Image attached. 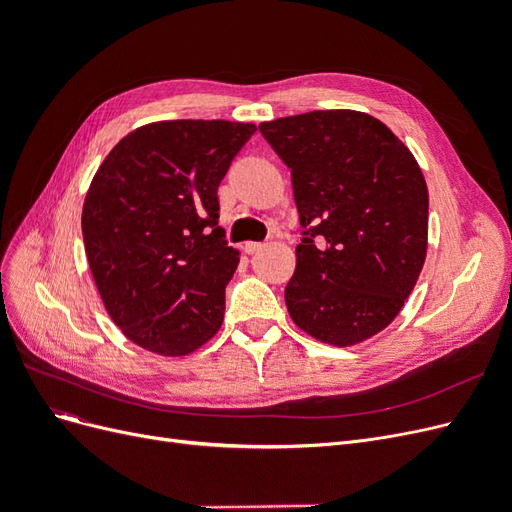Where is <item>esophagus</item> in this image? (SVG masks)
Segmentation results:
<instances>
[{
  "mask_svg": "<svg viewBox=\"0 0 512 512\" xmlns=\"http://www.w3.org/2000/svg\"><path fill=\"white\" fill-rule=\"evenodd\" d=\"M262 247H265V243H258V241H247L245 245H243V252L245 254H256V252H260L262 250Z\"/></svg>",
  "mask_w": 512,
  "mask_h": 512,
  "instance_id": "34e87169",
  "label": "esophagus"
}]
</instances>
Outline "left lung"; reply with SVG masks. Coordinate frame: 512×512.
Returning <instances> with one entry per match:
<instances>
[{
	"label": "left lung",
	"mask_w": 512,
	"mask_h": 512,
	"mask_svg": "<svg viewBox=\"0 0 512 512\" xmlns=\"http://www.w3.org/2000/svg\"><path fill=\"white\" fill-rule=\"evenodd\" d=\"M290 168L303 226L284 290L299 329L354 346L389 327L421 275L429 194L410 149L359 111H312L260 123Z\"/></svg>",
	"instance_id": "left-lung-1"
}]
</instances>
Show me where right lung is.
<instances>
[{"label": "right lung", "mask_w": 512, "mask_h": 512, "mask_svg": "<svg viewBox=\"0 0 512 512\" xmlns=\"http://www.w3.org/2000/svg\"><path fill=\"white\" fill-rule=\"evenodd\" d=\"M254 123L177 119L130 132L83 205V241L108 316L130 342L185 356L218 333L239 265L218 188Z\"/></svg>", "instance_id": "add662e5"}]
</instances>
